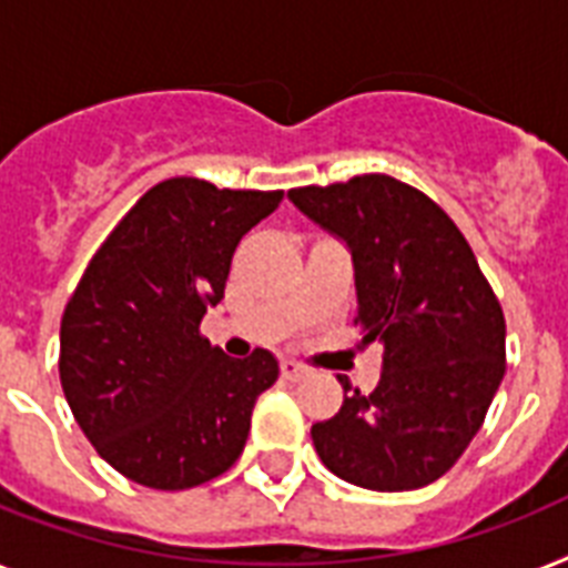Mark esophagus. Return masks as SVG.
Wrapping results in <instances>:
<instances>
[{
	"label": "esophagus",
	"mask_w": 568,
	"mask_h": 568,
	"mask_svg": "<svg viewBox=\"0 0 568 568\" xmlns=\"http://www.w3.org/2000/svg\"><path fill=\"white\" fill-rule=\"evenodd\" d=\"M280 371H283V376L288 382H300V379H306V376H308L306 367H303V364H297V362H283V364H280Z\"/></svg>",
	"instance_id": "34e87169"
}]
</instances>
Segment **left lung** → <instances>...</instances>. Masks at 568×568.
<instances>
[{
	"mask_svg": "<svg viewBox=\"0 0 568 568\" xmlns=\"http://www.w3.org/2000/svg\"><path fill=\"white\" fill-rule=\"evenodd\" d=\"M347 242L362 347L379 341L382 379H347L335 417L312 426L329 473L364 490H417L449 473L478 435L505 376V315L455 221L388 174L288 192Z\"/></svg>",
	"mask_w": 568,
	"mask_h": 568,
	"instance_id": "1",
	"label": "left lung"
}]
</instances>
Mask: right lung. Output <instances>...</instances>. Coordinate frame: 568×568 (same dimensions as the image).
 I'll list each match as a JSON object with an SVG mask.
<instances>
[{
  "label": "right lung",
  "instance_id": "1",
  "mask_svg": "<svg viewBox=\"0 0 568 568\" xmlns=\"http://www.w3.org/2000/svg\"><path fill=\"white\" fill-rule=\"evenodd\" d=\"M283 192L156 183L104 239L60 321V385L78 426L124 478L189 490L227 473L253 405L280 376L268 349L230 358L201 335L236 244Z\"/></svg>",
  "mask_w": 568,
  "mask_h": 568
}]
</instances>
